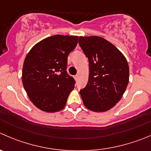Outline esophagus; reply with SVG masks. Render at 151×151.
Here are the masks:
<instances>
[{
	"instance_id": "1",
	"label": "esophagus",
	"mask_w": 151,
	"mask_h": 151,
	"mask_svg": "<svg viewBox=\"0 0 151 151\" xmlns=\"http://www.w3.org/2000/svg\"><path fill=\"white\" fill-rule=\"evenodd\" d=\"M74 79H75V80H77V79L78 78V75H75V76H74Z\"/></svg>"
}]
</instances>
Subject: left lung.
<instances>
[{
	"label": "left lung",
	"mask_w": 151,
	"mask_h": 151,
	"mask_svg": "<svg viewBox=\"0 0 151 151\" xmlns=\"http://www.w3.org/2000/svg\"><path fill=\"white\" fill-rule=\"evenodd\" d=\"M79 44L89 62L88 81L80 91L83 103L95 112L108 111L120 100L128 84L126 58L101 37H80Z\"/></svg>",
	"instance_id": "1"
}]
</instances>
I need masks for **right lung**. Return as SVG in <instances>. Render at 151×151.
<instances>
[{
    "mask_svg": "<svg viewBox=\"0 0 151 151\" xmlns=\"http://www.w3.org/2000/svg\"><path fill=\"white\" fill-rule=\"evenodd\" d=\"M77 36L54 35L32 48L24 60L22 82L32 103L46 112L63 109L75 80L66 71L68 56Z\"/></svg>",
    "mask_w": 151,
    "mask_h": 151,
    "instance_id": "right-lung-1",
    "label": "right lung"
}]
</instances>
